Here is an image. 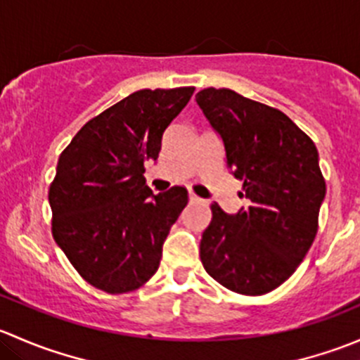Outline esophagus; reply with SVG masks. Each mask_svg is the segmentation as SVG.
I'll list each match as a JSON object with an SVG mask.
<instances>
[{"label": "esophagus", "mask_w": 360, "mask_h": 360, "mask_svg": "<svg viewBox=\"0 0 360 360\" xmlns=\"http://www.w3.org/2000/svg\"><path fill=\"white\" fill-rule=\"evenodd\" d=\"M203 200L200 197H197L195 193H190V203H202Z\"/></svg>", "instance_id": "esophagus-1"}]
</instances>
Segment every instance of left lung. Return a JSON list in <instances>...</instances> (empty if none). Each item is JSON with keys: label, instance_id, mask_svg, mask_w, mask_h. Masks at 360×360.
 <instances>
[{"label": "left lung", "instance_id": "8db88e82", "mask_svg": "<svg viewBox=\"0 0 360 360\" xmlns=\"http://www.w3.org/2000/svg\"><path fill=\"white\" fill-rule=\"evenodd\" d=\"M197 104L223 139L226 167L250 202L231 216L210 205L202 264L230 291L266 294L296 271L317 235L326 197L317 148L288 115L230 89H203Z\"/></svg>", "mask_w": 360, "mask_h": 360}]
</instances>
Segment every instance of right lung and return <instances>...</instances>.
<instances>
[{"mask_svg":"<svg viewBox=\"0 0 360 360\" xmlns=\"http://www.w3.org/2000/svg\"><path fill=\"white\" fill-rule=\"evenodd\" d=\"M193 92L137 90L89 120L60 153L49 191L52 235L94 288L130 292L157 274L188 191L174 186L153 195L144 163L158 158L163 132Z\"/></svg>","mask_w":360,"mask_h":360,"instance_id":"add662e5","label":"right lung"}]
</instances>
